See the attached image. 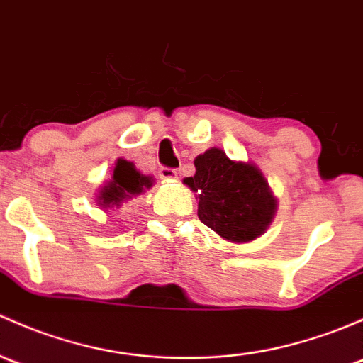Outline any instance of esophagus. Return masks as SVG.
Listing matches in <instances>:
<instances>
[{
  "instance_id": "1",
  "label": "esophagus",
  "mask_w": 363,
  "mask_h": 363,
  "mask_svg": "<svg viewBox=\"0 0 363 363\" xmlns=\"http://www.w3.org/2000/svg\"><path fill=\"white\" fill-rule=\"evenodd\" d=\"M158 174L160 179H163V181H175V179H177V170L167 169V167H162Z\"/></svg>"
}]
</instances>
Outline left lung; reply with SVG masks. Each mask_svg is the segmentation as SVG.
Segmentation results:
<instances>
[{
  "label": "left lung",
  "mask_w": 363,
  "mask_h": 363,
  "mask_svg": "<svg viewBox=\"0 0 363 363\" xmlns=\"http://www.w3.org/2000/svg\"><path fill=\"white\" fill-rule=\"evenodd\" d=\"M184 184L198 193V217L223 240L254 242L272 226L278 201L255 163L236 162L219 147L194 158Z\"/></svg>",
  "instance_id": "8db88e82"
}]
</instances>
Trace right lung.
Segmentation results:
<instances>
[{
  "mask_svg": "<svg viewBox=\"0 0 363 363\" xmlns=\"http://www.w3.org/2000/svg\"><path fill=\"white\" fill-rule=\"evenodd\" d=\"M152 182H155V179L137 170L132 162L118 158L114 163L111 179L106 184H102L97 196H95V201L104 211L116 212L125 201L132 200L133 196L150 189Z\"/></svg>",
  "mask_w": 363,
  "mask_h": 363,
  "instance_id": "add662e5",
  "label": "right lung"
}]
</instances>
